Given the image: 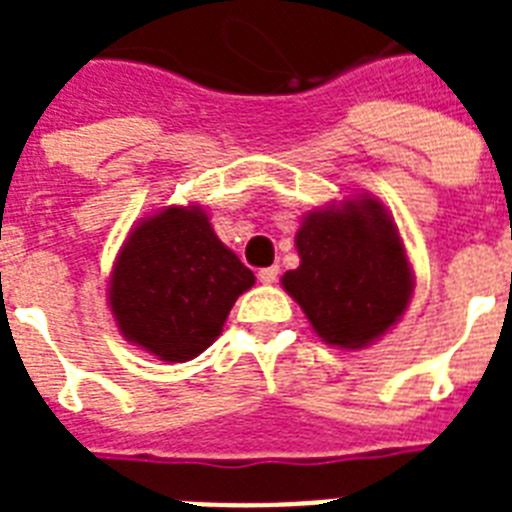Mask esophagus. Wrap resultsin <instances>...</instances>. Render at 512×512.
<instances>
[{
  "label": "esophagus",
  "mask_w": 512,
  "mask_h": 512,
  "mask_svg": "<svg viewBox=\"0 0 512 512\" xmlns=\"http://www.w3.org/2000/svg\"><path fill=\"white\" fill-rule=\"evenodd\" d=\"M257 279L263 281V284H273V281L279 279V268H276V265H271V268H260V271H257Z\"/></svg>",
  "instance_id": "obj_1"
}]
</instances>
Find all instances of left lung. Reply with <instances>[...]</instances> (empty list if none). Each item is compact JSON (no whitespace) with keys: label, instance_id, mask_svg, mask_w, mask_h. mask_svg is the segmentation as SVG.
Returning <instances> with one entry per match:
<instances>
[{"label":"left lung","instance_id":"8db88e82","mask_svg":"<svg viewBox=\"0 0 512 512\" xmlns=\"http://www.w3.org/2000/svg\"><path fill=\"white\" fill-rule=\"evenodd\" d=\"M295 241L300 265L281 284L321 340L364 348L401 319L412 297V268L380 201L364 196L313 212Z\"/></svg>","mask_w":512,"mask_h":512}]
</instances>
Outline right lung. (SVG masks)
Segmentation results:
<instances>
[{
	"instance_id": "right-lung-1",
	"label": "right lung",
	"mask_w": 512,
	"mask_h": 512,
	"mask_svg": "<svg viewBox=\"0 0 512 512\" xmlns=\"http://www.w3.org/2000/svg\"><path fill=\"white\" fill-rule=\"evenodd\" d=\"M255 273L217 239L201 207H167L130 233L111 276L122 335L162 361L207 350Z\"/></svg>"
}]
</instances>
